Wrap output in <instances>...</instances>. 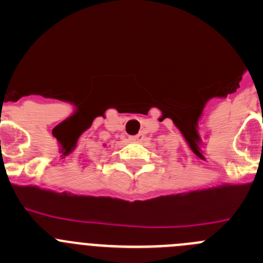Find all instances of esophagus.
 Listing matches in <instances>:
<instances>
[{
  "mask_svg": "<svg viewBox=\"0 0 263 263\" xmlns=\"http://www.w3.org/2000/svg\"><path fill=\"white\" fill-rule=\"evenodd\" d=\"M129 140L131 141H140V140H142V135H135V136H129Z\"/></svg>",
  "mask_w": 263,
  "mask_h": 263,
  "instance_id": "1",
  "label": "esophagus"
}]
</instances>
